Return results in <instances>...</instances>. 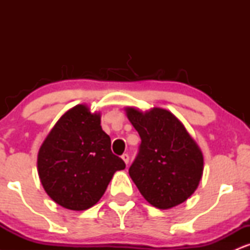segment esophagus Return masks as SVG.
<instances>
[{
    "mask_svg": "<svg viewBox=\"0 0 250 250\" xmlns=\"http://www.w3.org/2000/svg\"><path fill=\"white\" fill-rule=\"evenodd\" d=\"M121 157H122L123 161H125V165H128V163H129V155L128 154H123Z\"/></svg>",
    "mask_w": 250,
    "mask_h": 250,
    "instance_id": "obj_1",
    "label": "esophagus"
}]
</instances>
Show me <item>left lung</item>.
<instances>
[{"label": "left lung", "mask_w": 250, "mask_h": 250, "mask_svg": "<svg viewBox=\"0 0 250 250\" xmlns=\"http://www.w3.org/2000/svg\"><path fill=\"white\" fill-rule=\"evenodd\" d=\"M129 121L141 137L129 175L142 196L159 209L173 208L196 190L203 155L174 114L162 108L142 111L128 107Z\"/></svg>", "instance_id": "8db88e82"}]
</instances>
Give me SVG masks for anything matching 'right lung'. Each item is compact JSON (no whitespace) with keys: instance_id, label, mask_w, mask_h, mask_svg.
<instances>
[{"instance_id":"add662e5","label":"right lung","mask_w":250,"mask_h":250,"mask_svg":"<svg viewBox=\"0 0 250 250\" xmlns=\"http://www.w3.org/2000/svg\"><path fill=\"white\" fill-rule=\"evenodd\" d=\"M101 115L84 104L69 109L43 141L37 169L45 193L70 210H85L99 202L113 175L125 168L113 154Z\"/></svg>"}]
</instances>
